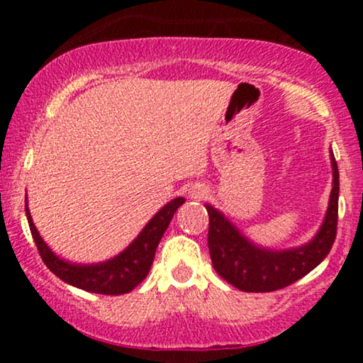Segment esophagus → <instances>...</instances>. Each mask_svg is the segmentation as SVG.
<instances>
[{
    "mask_svg": "<svg viewBox=\"0 0 363 363\" xmlns=\"http://www.w3.org/2000/svg\"><path fill=\"white\" fill-rule=\"evenodd\" d=\"M201 196H205V191H198V193H196L194 198H201Z\"/></svg>",
    "mask_w": 363,
    "mask_h": 363,
    "instance_id": "obj_1",
    "label": "esophagus"
}]
</instances>
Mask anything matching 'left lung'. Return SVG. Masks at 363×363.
Masks as SVG:
<instances>
[{
    "label": "left lung",
    "mask_w": 363,
    "mask_h": 363,
    "mask_svg": "<svg viewBox=\"0 0 363 363\" xmlns=\"http://www.w3.org/2000/svg\"><path fill=\"white\" fill-rule=\"evenodd\" d=\"M333 189L326 218L318 235L309 244L290 251H269L249 242L239 230L213 206L206 205L210 215L208 249L215 272L242 291H274L291 285L312 272L331 251L338 227L340 172L335 157Z\"/></svg>",
    "instance_id": "8db88e82"
}]
</instances>
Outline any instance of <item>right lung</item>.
Here are the masks:
<instances>
[{
  "label": "right lung",
  "mask_w": 363,
  "mask_h": 363,
  "mask_svg": "<svg viewBox=\"0 0 363 363\" xmlns=\"http://www.w3.org/2000/svg\"><path fill=\"white\" fill-rule=\"evenodd\" d=\"M184 203V198H176L162 208L158 213L150 220L141 234L124 249L119 256L112 257L111 261L99 262V264H72L62 261L45 245L43 237L37 232L32 216L27 211L28 227H30L32 237H34L37 251L43 257L44 264L51 272L61 278L62 281L77 286V289L91 291V294L104 295H123L138 286L147 278L155 257L157 245L160 242L162 235L167 230L170 220L177 208Z\"/></svg>",
  "instance_id": "add662e5"
}]
</instances>
